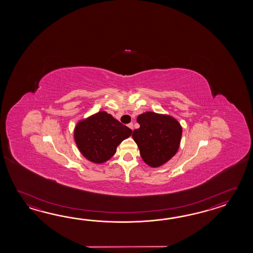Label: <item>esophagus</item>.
I'll return each instance as SVG.
<instances>
[{
  "instance_id": "obj_1",
  "label": "esophagus",
  "mask_w": 253,
  "mask_h": 253,
  "mask_svg": "<svg viewBox=\"0 0 253 253\" xmlns=\"http://www.w3.org/2000/svg\"><path fill=\"white\" fill-rule=\"evenodd\" d=\"M128 126L129 128L132 129V130H133V128H134V126H133V123H130V124H128V126Z\"/></svg>"
}]
</instances>
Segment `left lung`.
I'll return each instance as SVG.
<instances>
[{
    "instance_id": "8db88e82",
    "label": "left lung",
    "mask_w": 253,
    "mask_h": 253,
    "mask_svg": "<svg viewBox=\"0 0 253 253\" xmlns=\"http://www.w3.org/2000/svg\"><path fill=\"white\" fill-rule=\"evenodd\" d=\"M136 121L140 127L132 136L143 161L154 168L165 165L177 153L182 126L172 116L150 111L139 115Z\"/></svg>"
}]
</instances>
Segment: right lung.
I'll list each match as a JSON object with an SVG mask.
<instances>
[{"label": "right lung", "mask_w": 253, "mask_h": 253, "mask_svg": "<svg viewBox=\"0 0 253 253\" xmlns=\"http://www.w3.org/2000/svg\"><path fill=\"white\" fill-rule=\"evenodd\" d=\"M132 130L106 111L80 120L74 128L77 147L88 161L104 164L117 152L118 145L128 138Z\"/></svg>", "instance_id": "1"}]
</instances>
